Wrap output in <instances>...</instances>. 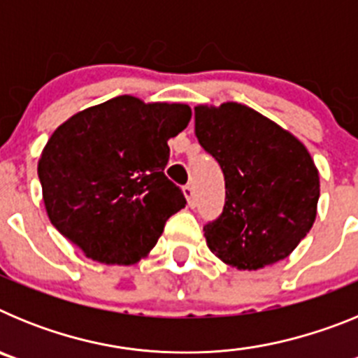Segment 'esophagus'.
I'll list each match as a JSON object with an SVG mask.
<instances>
[{
    "instance_id": "1",
    "label": "esophagus",
    "mask_w": 358,
    "mask_h": 358,
    "mask_svg": "<svg viewBox=\"0 0 358 358\" xmlns=\"http://www.w3.org/2000/svg\"><path fill=\"white\" fill-rule=\"evenodd\" d=\"M182 194H185L186 201H188V206L194 208L195 204H197V201H195V189H194V186L186 185L185 188H182Z\"/></svg>"
}]
</instances>
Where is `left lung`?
Listing matches in <instances>:
<instances>
[{"label":"left lung","instance_id":"1","mask_svg":"<svg viewBox=\"0 0 358 358\" xmlns=\"http://www.w3.org/2000/svg\"><path fill=\"white\" fill-rule=\"evenodd\" d=\"M195 134L226 181L222 215L204 226L210 251L238 271L287 258L317 215L319 172L305 145L236 102L195 107Z\"/></svg>","mask_w":358,"mask_h":358}]
</instances>
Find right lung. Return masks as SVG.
<instances>
[{
	"label": "right lung",
	"instance_id": "add662e5",
	"mask_svg": "<svg viewBox=\"0 0 358 358\" xmlns=\"http://www.w3.org/2000/svg\"><path fill=\"white\" fill-rule=\"evenodd\" d=\"M189 118L186 103L122 94L66 120L37 163L50 222L100 264L145 258L186 204L164 166Z\"/></svg>",
	"mask_w": 358,
	"mask_h": 358
}]
</instances>
